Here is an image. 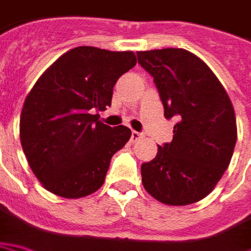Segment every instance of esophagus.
<instances>
[{"label": "esophagus", "instance_id": "obj_1", "mask_svg": "<svg viewBox=\"0 0 251 251\" xmlns=\"http://www.w3.org/2000/svg\"><path fill=\"white\" fill-rule=\"evenodd\" d=\"M141 138H144V134H142V132H138V131H132V132H131V141H132V142H137Z\"/></svg>", "mask_w": 251, "mask_h": 251}]
</instances>
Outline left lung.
Masks as SVG:
<instances>
[{
    "label": "left lung",
    "instance_id": "obj_1",
    "mask_svg": "<svg viewBox=\"0 0 251 251\" xmlns=\"http://www.w3.org/2000/svg\"><path fill=\"white\" fill-rule=\"evenodd\" d=\"M137 55L159 90L164 117L176 120L173 141L141 166L144 188L164 204L196 203L214 189L232 159L238 129L231 99L192 52L164 48Z\"/></svg>",
    "mask_w": 251,
    "mask_h": 251
}]
</instances>
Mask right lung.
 <instances>
[{
    "instance_id": "right-lung-1",
    "label": "right lung",
    "mask_w": 251,
    "mask_h": 251,
    "mask_svg": "<svg viewBox=\"0 0 251 251\" xmlns=\"http://www.w3.org/2000/svg\"><path fill=\"white\" fill-rule=\"evenodd\" d=\"M135 65L131 51L77 47L37 80L20 114V142L47 191L78 199L103 185L110 159L131 129L109 127L94 113L110 106L114 84Z\"/></svg>"
}]
</instances>
